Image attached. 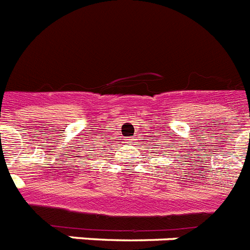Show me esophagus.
Instances as JSON below:
<instances>
[{
	"mask_svg": "<svg viewBox=\"0 0 250 250\" xmlns=\"http://www.w3.org/2000/svg\"><path fill=\"white\" fill-rule=\"evenodd\" d=\"M126 140H129V143H134V142H133L134 139H126Z\"/></svg>",
	"mask_w": 250,
	"mask_h": 250,
	"instance_id": "1",
	"label": "esophagus"
}]
</instances>
